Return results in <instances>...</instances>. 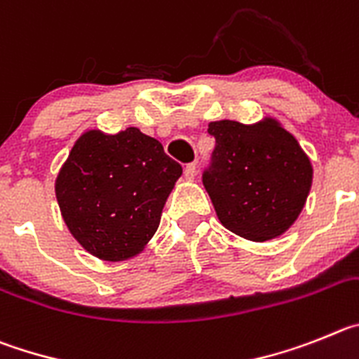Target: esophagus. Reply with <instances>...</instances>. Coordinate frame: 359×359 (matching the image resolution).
I'll return each instance as SVG.
<instances>
[{"instance_id": "obj_1", "label": "esophagus", "mask_w": 359, "mask_h": 359, "mask_svg": "<svg viewBox=\"0 0 359 359\" xmlns=\"http://www.w3.org/2000/svg\"><path fill=\"white\" fill-rule=\"evenodd\" d=\"M184 175H186L187 180H193L196 175V164L195 163H189L186 164V170H184Z\"/></svg>"}]
</instances>
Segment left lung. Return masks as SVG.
<instances>
[{
	"mask_svg": "<svg viewBox=\"0 0 359 359\" xmlns=\"http://www.w3.org/2000/svg\"><path fill=\"white\" fill-rule=\"evenodd\" d=\"M216 144L202 172L219 222L234 234L266 241L288 231L311 187V163L276 119L212 121Z\"/></svg>",
	"mask_w": 359,
	"mask_h": 359,
	"instance_id": "8db88e82",
	"label": "left lung"
}]
</instances>
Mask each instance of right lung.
<instances>
[{"mask_svg":"<svg viewBox=\"0 0 359 359\" xmlns=\"http://www.w3.org/2000/svg\"><path fill=\"white\" fill-rule=\"evenodd\" d=\"M182 166L140 128L79 137L55 184L62 218L75 240L105 261L135 256L161 222Z\"/></svg>","mask_w":359,"mask_h":359,"instance_id":"1","label":"right lung"}]
</instances>
